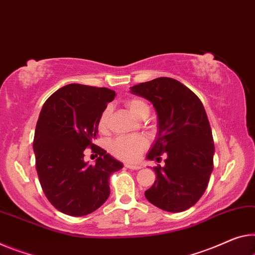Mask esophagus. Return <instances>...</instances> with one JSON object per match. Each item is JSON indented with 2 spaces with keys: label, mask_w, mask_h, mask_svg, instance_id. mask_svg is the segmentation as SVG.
Wrapping results in <instances>:
<instances>
[{
  "label": "esophagus",
  "mask_w": 255,
  "mask_h": 255,
  "mask_svg": "<svg viewBox=\"0 0 255 255\" xmlns=\"http://www.w3.org/2000/svg\"><path fill=\"white\" fill-rule=\"evenodd\" d=\"M125 167L130 168V170H139L141 165H136V164H125Z\"/></svg>",
  "instance_id": "esophagus-1"
}]
</instances>
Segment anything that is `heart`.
<instances>
[{"mask_svg": "<svg viewBox=\"0 0 255 255\" xmlns=\"http://www.w3.org/2000/svg\"><path fill=\"white\" fill-rule=\"evenodd\" d=\"M127 106L128 112L130 114L138 119L141 115L144 109H149L148 105L144 103L143 100L138 99V98H133V99L128 100L125 103ZM108 116H109V109H105L103 114L100 115L99 123H98V127H99L100 131H106L107 128V122H108ZM147 147V140L143 138V136L140 135H124L120 136V138H116L111 142V146H109V149H111L112 154L115 155L116 157L121 159L128 160V162H132V160H135L140 157L141 152H142Z\"/></svg>", "mask_w": 255, "mask_h": 255, "instance_id": "b5f03b06", "label": "heart"}]
</instances>
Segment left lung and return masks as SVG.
I'll return each mask as SVG.
<instances>
[{"instance_id": "left-lung-1", "label": "left lung", "mask_w": 255, "mask_h": 255, "mask_svg": "<svg viewBox=\"0 0 255 255\" xmlns=\"http://www.w3.org/2000/svg\"><path fill=\"white\" fill-rule=\"evenodd\" d=\"M132 95L150 101L157 114V136L147 159L156 166L157 177L144 196L152 205L177 213L195 205L209 183L213 170L214 143L204 106L198 97L170 77L131 87Z\"/></svg>"}]
</instances>
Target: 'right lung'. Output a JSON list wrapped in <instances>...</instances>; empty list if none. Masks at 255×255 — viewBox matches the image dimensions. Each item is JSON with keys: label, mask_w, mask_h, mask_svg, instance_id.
<instances>
[{"label": "right lung", "mask_w": 255, "mask_h": 255, "mask_svg": "<svg viewBox=\"0 0 255 255\" xmlns=\"http://www.w3.org/2000/svg\"><path fill=\"white\" fill-rule=\"evenodd\" d=\"M115 96L107 88L73 83L43 105L33 142L35 165L46 198L62 213L83 217L99 209L111 194L109 177L123 167L93 143L100 115ZM87 146L100 155L93 166L84 160Z\"/></svg>", "instance_id": "right-lung-1"}]
</instances>
